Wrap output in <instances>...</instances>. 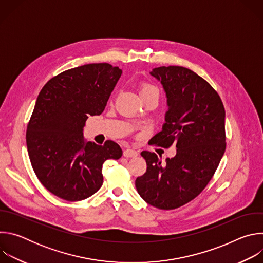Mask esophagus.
<instances>
[{
	"label": "esophagus",
	"instance_id": "obj_1",
	"mask_svg": "<svg viewBox=\"0 0 263 263\" xmlns=\"http://www.w3.org/2000/svg\"><path fill=\"white\" fill-rule=\"evenodd\" d=\"M138 155L137 151H135V149H132V148H126L124 151V156L127 157V158H131V157H136Z\"/></svg>",
	"mask_w": 263,
	"mask_h": 263
}]
</instances>
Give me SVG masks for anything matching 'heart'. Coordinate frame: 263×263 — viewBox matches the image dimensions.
I'll list each match as a JSON object with an SVG mask.
<instances>
[{
	"label": "heart",
	"instance_id": "b5f03b06",
	"mask_svg": "<svg viewBox=\"0 0 263 263\" xmlns=\"http://www.w3.org/2000/svg\"><path fill=\"white\" fill-rule=\"evenodd\" d=\"M139 92L141 98H145V97H151V96H155L157 98H159V90L158 88L151 84L148 82H142L139 85Z\"/></svg>",
	"mask_w": 263,
	"mask_h": 263
}]
</instances>
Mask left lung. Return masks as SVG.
Returning a JSON list of instances; mask_svg holds the SVG:
<instances>
[{
	"mask_svg": "<svg viewBox=\"0 0 263 263\" xmlns=\"http://www.w3.org/2000/svg\"><path fill=\"white\" fill-rule=\"evenodd\" d=\"M163 85L170 106L162 130L149 140L177 154L162 165L155 153L142 151L146 172L135 180L139 196L163 210L181 207L203 191L226 149L224 108L216 90L190 68L160 66L151 71Z\"/></svg>",
	"mask_w": 263,
	"mask_h": 263,
	"instance_id": "8db88e82",
	"label": "left lung"
}]
</instances>
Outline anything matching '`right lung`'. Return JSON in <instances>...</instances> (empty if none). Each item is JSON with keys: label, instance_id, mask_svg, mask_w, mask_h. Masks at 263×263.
Returning <instances> with one entry per match:
<instances>
[{"label": "right lung", "instance_id": "add662e5", "mask_svg": "<svg viewBox=\"0 0 263 263\" xmlns=\"http://www.w3.org/2000/svg\"><path fill=\"white\" fill-rule=\"evenodd\" d=\"M122 72L106 62L73 67L50 79L36 100L26 132L29 158L41 183L60 199L92 196L103 184V163L123 155L115 141L99 145L83 136L88 116L102 114Z\"/></svg>", "mask_w": 263, "mask_h": 263}]
</instances>
